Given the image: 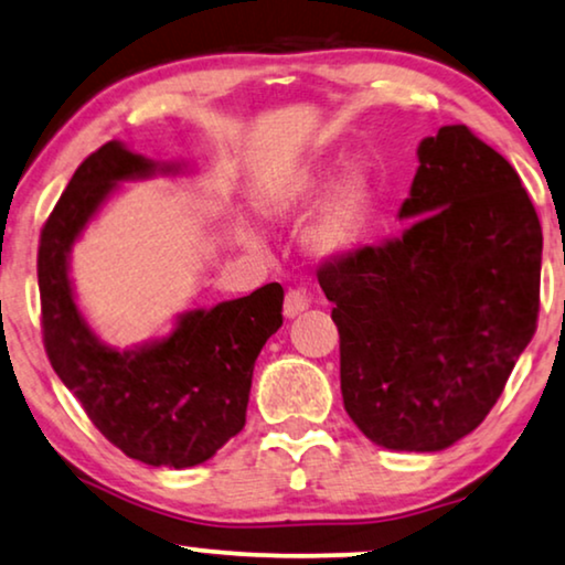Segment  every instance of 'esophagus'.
Returning a JSON list of instances; mask_svg holds the SVG:
<instances>
[{"label": "esophagus", "instance_id": "34e87169", "mask_svg": "<svg viewBox=\"0 0 565 565\" xmlns=\"http://www.w3.org/2000/svg\"><path fill=\"white\" fill-rule=\"evenodd\" d=\"M307 307H310V299H307L305 291L299 289L287 291V299H284V315H287V318H297V315H302Z\"/></svg>", "mask_w": 565, "mask_h": 565}]
</instances>
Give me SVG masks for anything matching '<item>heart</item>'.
I'll list each match as a JSON object with an SVG mask.
<instances>
[{"instance_id": "b5f03b06", "label": "heart", "mask_w": 565, "mask_h": 565, "mask_svg": "<svg viewBox=\"0 0 565 565\" xmlns=\"http://www.w3.org/2000/svg\"><path fill=\"white\" fill-rule=\"evenodd\" d=\"M320 188L318 175L299 178L295 185L284 193V204H302ZM372 183L361 172H349L330 188L322 201L318 216H315L310 230H307V243L315 253L335 255L349 250V247L366 230L372 214Z\"/></svg>"}]
</instances>
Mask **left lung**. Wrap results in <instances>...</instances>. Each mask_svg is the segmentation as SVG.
Wrapping results in <instances>:
<instances>
[{"label": "left lung", "mask_w": 565, "mask_h": 565, "mask_svg": "<svg viewBox=\"0 0 565 565\" xmlns=\"http://www.w3.org/2000/svg\"><path fill=\"white\" fill-rule=\"evenodd\" d=\"M382 245L318 268L341 335V393L374 445L439 452L483 424L537 330L543 227L516 170L468 126L418 147Z\"/></svg>", "instance_id": "left-lung-1"}]
</instances>
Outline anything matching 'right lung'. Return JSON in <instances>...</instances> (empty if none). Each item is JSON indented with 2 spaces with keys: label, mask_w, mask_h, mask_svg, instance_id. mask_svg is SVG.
Listing matches in <instances>:
<instances>
[{
  "label": "right lung",
  "mask_w": 565,
  "mask_h": 565,
  "mask_svg": "<svg viewBox=\"0 0 565 565\" xmlns=\"http://www.w3.org/2000/svg\"><path fill=\"white\" fill-rule=\"evenodd\" d=\"M154 170L152 160L108 141L74 172L38 245L41 330L51 366L97 431L131 460L180 470L206 462L243 431L255 359L281 328L284 289L266 284L180 315L175 333L139 351L97 341L74 305L70 250L118 180Z\"/></svg>",
  "instance_id": "1"
}]
</instances>
